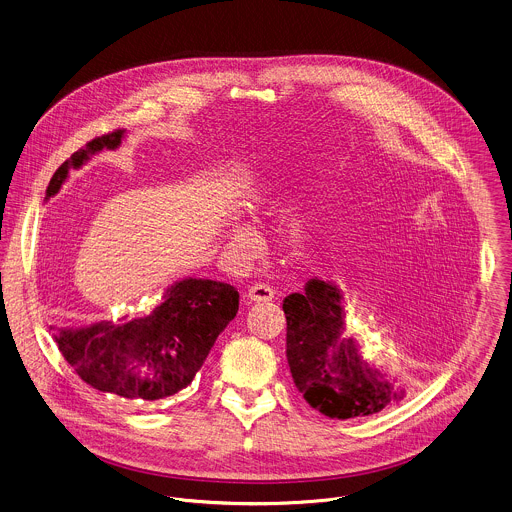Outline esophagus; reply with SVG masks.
Masks as SVG:
<instances>
[{
	"instance_id": "34e87169",
	"label": "esophagus",
	"mask_w": 512,
	"mask_h": 512,
	"mask_svg": "<svg viewBox=\"0 0 512 512\" xmlns=\"http://www.w3.org/2000/svg\"><path fill=\"white\" fill-rule=\"evenodd\" d=\"M247 297H249V301H255V303H267V301L275 299V291H273V287H269L265 283H255L247 289Z\"/></svg>"
}]
</instances>
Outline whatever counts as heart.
<instances>
[{
	"mask_svg": "<svg viewBox=\"0 0 512 512\" xmlns=\"http://www.w3.org/2000/svg\"><path fill=\"white\" fill-rule=\"evenodd\" d=\"M231 241L235 245H249L253 241V229L247 223H237L231 231Z\"/></svg>",
	"mask_w": 512,
	"mask_h": 512,
	"instance_id": "b5f03b06",
	"label": "heart"
}]
</instances>
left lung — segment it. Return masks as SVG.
<instances>
[{
  "mask_svg": "<svg viewBox=\"0 0 512 512\" xmlns=\"http://www.w3.org/2000/svg\"><path fill=\"white\" fill-rule=\"evenodd\" d=\"M344 293L332 281L308 279L303 293L285 297L287 360L310 408L332 419L378 413L406 398L408 382L366 360L346 334Z\"/></svg>",
  "mask_w": 512,
  "mask_h": 512,
  "instance_id": "left-lung-1",
  "label": "left lung"
}]
</instances>
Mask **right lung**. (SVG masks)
Returning a JSON list of instances; mask_svg holds the SVG:
<instances>
[{"mask_svg": "<svg viewBox=\"0 0 512 512\" xmlns=\"http://www.w3.org/2000/svg\"><path fill=\"white\" fill-rule=\"evenodd\" d=\"M124 138L126 130H116L75 152L51 178L45 202L59 194L71 170L83 168L103 150H116ZM237 310L235 287L188 277L168 285L162 301L144 316L49 328L85 384L126 400L156 402L192 384Z\"/></svg>", "mask_w": 512, "mask_h": 512, "instance_id": "obj_1", "label": "right lung"}]
</instances>
